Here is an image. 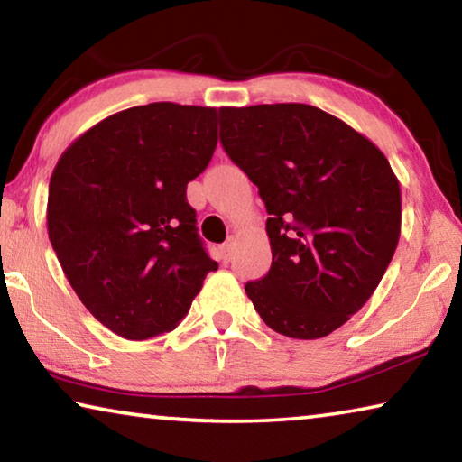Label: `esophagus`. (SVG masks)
Instances as JSON below:
<instances>
[{"label": "esophagus", "instance_id": "obj_1", "mask_svg": "<svg viewBox=\"0 0 462 462\" xmlns=\"http://www.w3.org/2000/svg\"><path fill=\"white\" fill-rule=\"evenodd\" d=\"M232 254H234V240L230 238V240H226L224 245H222V256H224V261L228 263V261L232 259Z\"/></svg>", "mask_w": 462, "mask_h": 462}]
</instances>
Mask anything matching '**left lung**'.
Listing matches in <instances>:
<instances>
[{
	"instance_id": "1",
	"label": "left lung",
	"mask_w": 462,
	"mask_h": 462,
	"mask_svg": "<svg viewBox=\"0 0 462 462\" xmlns=\"http://www.w3.org/2000/svg\"><path fill=\"white\" fill-rule=\"evenodd\" d=\"M220 143L259 187L273 263L245 291L289 338H324L361 310L402 230L400 181L377 146L306 104L220 109Z\"/></svg>"
}]
</instances>
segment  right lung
I'll return each instance as SVG.
<instances>
[{"label": "right lung", "instance_id": "right-lung-1", "mask_svg": "<svg viewBox=\"0 0 462 462\" xmlns=\"http://www.w3.org/2000/svg\"><path fill=\"white\" fill-rule=\"evenodd\" d=\"M216 116L171 101L124 109L77 138L52 171L51 245L83 306L122 338L173 330L217 269L187 203V183L216 151Z\"/></svg>", "mask_w": 462, "mask_h": 462}]
</instances>
